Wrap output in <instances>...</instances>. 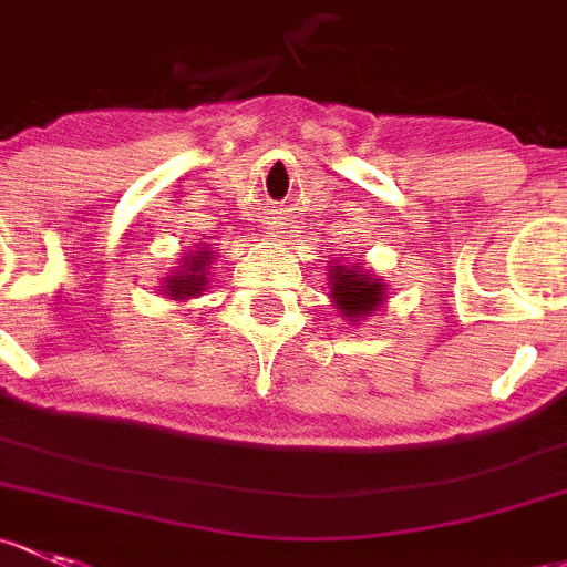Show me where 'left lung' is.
<instances>
[{"label":"left lung","mask_w":567,"mask_h":567,"mask_svg":"<svg viewBox=\"0 0 567 567\" xmlns=\"http://www.w3.org/2000/svg\"><path fill=\"white\" fill-rule=\"evenodd\" d=\"M329 299L344 320L359 326L383 307L389 299V285L361 264L348 266L339 260L337 266H329Z\"/></svg>","instance_id":"obj_1"}]
</instances>
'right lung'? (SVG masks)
<instances>
[{
  "label": "right lung",
  "mask_w": 567,
  "mask_h": 567,
  "mask_svg": "<svg viewBox=\"0 0 567 567\" xmlns=\"http://www.w3.org/2000/svg\"><path fill=\"white\" fill-rule=\"evenodd\" d=\"M214 264V252L208 244L204 247L187 249L182 255V264L174 266V271L168 277H163V293L171 301H189L195 296H204L208 285V268Z\"/></svg>",
  "instance_id": "right-lung-1"
}]
</instances>
